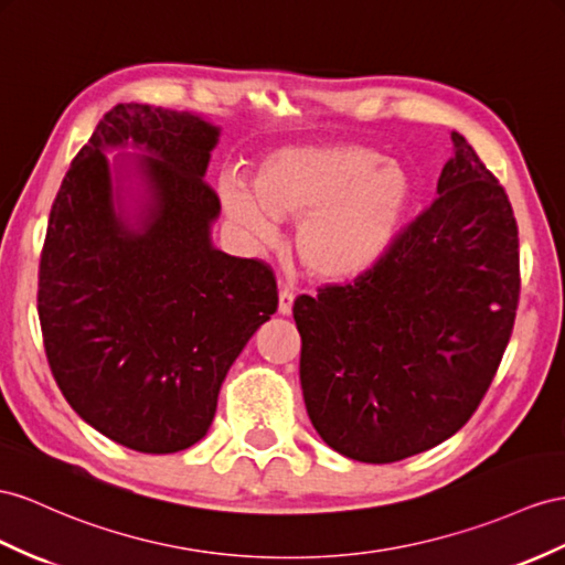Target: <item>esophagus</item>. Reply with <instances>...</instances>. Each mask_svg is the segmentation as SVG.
Segmentation results:
<instances>
[{
  "instance_id": "1",
  "label": "esophagus",
  "mask_w": 565,
  "mask_h": 565,
  "mask_svg": "<svg viewBox=\"0 0 565 565\" xmlns=\"http://www.w3.org/2000/svg\"><path fill=\"white\" fill-rule=\"evenodd\" d=\"M294 300H296L294 291H288V288H284V291L279 294V312H281V315H291Z\"/></svg>"
}]
</instances>
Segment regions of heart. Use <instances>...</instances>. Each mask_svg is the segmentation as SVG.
Segmentation results:
<instances>
[{
    "instance_id": "heart-1",
    "label": "heart",
    "mask_w": 565,
    "mask_h": 565,
    "mask_svg": "<svg viewBox=\"0 0 565 565\" xmlns=\"http://www.w3.org/2000/svg\"><path fill=\"white\" fill-rule=\"evenodd\" d=\"M253 184L222 179L228 220L257 241L274 236L277 220L298 222V259L322 281L355 279L384 259L415 195L406 167L353 142L281 148L259 162Z\"/></svg>"
}]
</instances>
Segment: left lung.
Instances as JSON below:
<instances>
[{
  "instance_id": "left-lung-1",
  "label": "left lung",
  "mask_w": 565,
  "mask_h": 565,
  "mask_svg": "<svg viewBox=\"0 0 565 565\" xmlns=\"http://www.w3.org/2000/svg\"><path fill=\"white\" fill-rule=\"evenodd\" d=\"M451 140L437 200L384 259L294 302L302 398L317 434L345 458L394 462L454 437L511 339L513 207L468 140Z\"/></svg>"
}]
</instances>
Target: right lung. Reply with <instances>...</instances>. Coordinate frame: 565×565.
Masks as SVG:
<instances>
[{
    "label": "right lung",
    "mask_w": 565,
    "mask_h": 565,
    "mask_svg": "<svg viewBox=\"0 0 565 565\" xmlns=\"http://www.w3.org/2000/svg\"><path fill=\"white\" fill-rule=\"evenodd\" d=\"M220 131L117 105L50 212L38 312L52 374L85 423L140 454L205 437L228 367L279 306L265 263L212 243L222 205L202 177ZM109 149L132 152L111 166Z\"/></svg>",
    "instance_id": "right-lung-1"
}]
</instances>
